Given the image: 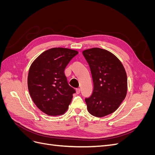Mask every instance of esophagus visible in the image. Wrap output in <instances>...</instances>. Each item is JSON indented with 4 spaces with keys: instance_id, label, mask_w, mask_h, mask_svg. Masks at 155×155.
Listing matches in <instances>:
<instances>
[{
    "instance_id": "34e87169",
    "label": "esophagus",
    "mask_w": 155,
    "mask_h": 155,
    "mask_svg": "<svg viewBox=\"0 0 155 155\" xmlns=\"http://www.w3.org/2000/svg\"><path fill=\"white\" fill-rule=\"evenodd\" d=\"M76 93L78 94H79V93H80V88H76Z\"/></svg>"
}]
</instances>
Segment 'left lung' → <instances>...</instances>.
Instances as JSON below:
<instances>
[{
  "label": "left lung",
  "instance_id": "8db88e82",
  "mask_svg": "<svg viewBox=\"0 0 155 155\" xmlns=\"http://www.w3.org/2000/svg\"><path fill=\"white\" fill-rule=\"evenodd\" d=\"M91 68L94 90L86 98L88 112L104 117L114 112L125 99L127 77L123 64L110 51L100 48L83 51Z\"/></svg>",
  "mask_w": 155,
  "mask_h": 155
}]
</instances>
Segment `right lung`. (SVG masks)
<instances>
[{"instance_id":"add662e5","label":"right lung","mask_w":155,"mask_h":155,"mask_svg":"<svg viewBox=\"0 0 155 155\" xmlns=\"http://www.w3.org/2000/svg\"><path fill=\"white\" fill-rule=\"evenodd\" d=\"M78 51L52 48L40 54L31 64L28 88L35 105L49 116L63 114L71 103L74 88L70 87L64 69Z\"/></svg>"}]
</instances>
